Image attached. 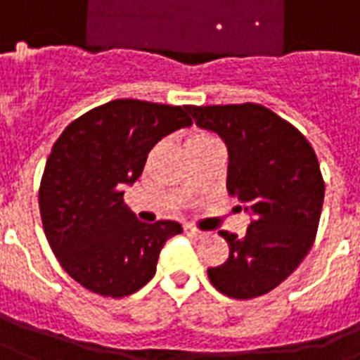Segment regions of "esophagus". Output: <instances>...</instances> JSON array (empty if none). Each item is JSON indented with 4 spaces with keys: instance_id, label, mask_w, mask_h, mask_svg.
<instances>
[{
    "instance_id": "34e87169",
    "label": "esophagus",
    "mask_w": 360,
    "mask_h": 360,
    "mask_svg": "<svg viewBox=\"0 0 360 360\" xmlns=\"http://www.w3.org/2000/svg\"><path fill=\"white\" fill-rule=\"evenodd\" d=\"M185 233H187V236H191V238H195V240L202 238V232H200V230H197V228H193V226H185Z\"/></svg>"
}]
</instances>
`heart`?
<instances>
[{
  "mask_svg": "<svg viewBox=\"0 0 360 360\" xmlns=\"http://www.w3.org/2000/svg\"><path fill=\"white\" fill-rule=\"evenodd\" d=\"M218 142L216 136H212L210 132H206V130H195V132H191L187 136V150L191 148H200V146H208V144H214Z\"/></svg>",
  "mask_w": 360,
  "mask_h": 360,
  "instance_id": "b5f03b06",
  "label": "heart"
}]
</instances>
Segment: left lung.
<instances>
[{
  "mask_svg": "<svg viewBox=\"0 0 360 360\" xmlns=\"http://www.w3.org/2000/svg\"><path fill=\"white\" fill-rule=\"evenodd\" d=\"M187 110L226 142L228 195L253 216L243 238L220 232L230 255L208 278L230 298L263 296L292 275L316 240L326 191L316 152L298 128L257 103Z\"/></svg>",
  "mask_w": 360,
  "mask_h": 360,
  "instance_id": "obj_1",
  "label": "left lung"
}]
</instances>
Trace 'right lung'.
<instances>
[{
	"label": "right lung",
	"mask_w": 360,
	"mask_h": 360,
	"mask_svg": "<svg viewBox=\"0 0 360 360\" xmlns=\"http://www.w3.org/2000/svg\"><path fill=\"white\" fill-rule=\"evenodd\" d=\"M187 105L115 99L70 122L46 160L39 188L42 228L62 269L101 296L122 298L155 275L165 241L181 224L140 222L124 185L142 175L148 152L191 127Z\"/></svg>",
	"instance_id": "right-lung-1"
}]
</instances>
